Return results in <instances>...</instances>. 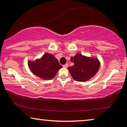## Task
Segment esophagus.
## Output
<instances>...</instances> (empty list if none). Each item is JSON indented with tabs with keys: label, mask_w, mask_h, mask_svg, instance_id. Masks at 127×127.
<instances>
[{
	"label": "esophagus",
	"mask_w": 127,
	"mask_h": 127,
	"mask_svg": "<svg viewBox=\"0 0 127 127\" xmlns=\"http://www.w3.org/2000/svg\"><path fill=\"white\" fill-rule=\"evenodd\" d=\"M63 66L64 68H68V63H66L65 64H64V65H63Z\"/></svg>",
	"instance_id": "34e87169"
}]
</instances>
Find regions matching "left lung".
Returning <instances> with one entry per match:
<instances>
[{
  "label": "left lung",
  "mask_w": 127,
  "mask_h": 127,
  "mask_svg": "<svg viewBox=\"0 0 127 127\" xmlns=\"http://www.w3.org/2000/svg\"><path fill=\"white\" fill-rule=\"evenodd\" d=\"M74 65L68 69L73 78L77 81H86L94 77L100 68V62L96 58L86 57L78 54L71 57Z\"/></svg>",
  "instance_id": "obj_1"
}]
</instances>
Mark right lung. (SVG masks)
<instances>
[{
  "instance_id": "1",
  "label": "right lung",
  "mask_w": 127,
  "mask_h": 127,
  "mask_svg": "<svg viewBox=\"0 0 127 127\" xmlns=\"http://www.w3.org/2000/svg\"><path fill=\"white\" fill-rule=\"evenodd\" d=\"M29 66L34 74L44 79H51L62 66L51 54L46 53L40 59L30 61Z\"/></svg>"
}]
</instances>
